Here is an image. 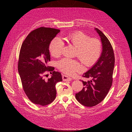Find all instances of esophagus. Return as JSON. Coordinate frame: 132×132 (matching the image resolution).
Wrapping results in <instances>:
<instances>
[{
  "instance_id": "1",
  "label": "esophagus",
  "mask_w": 132,
  "mask_h": 132,
  "mask_svg": "<svg viewBox=\"0 0 132 132\" xmlns=\"http://www.w3.org/2000/svg\"><path fill=\"white\" fill-rule=\"evenodd\" d=\"M62 80H63L64 81H71L72 80V79L70 77H68L67 75H62Z\"/></svg>"
}]
</instances>
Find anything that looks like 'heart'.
<instances>
[{
	"label": "heart",
	"instance_id": "heart-1",
	"mask_svg": "<svg viewBox=\"0 0 132 132\" xmlns=\"http://www.w3.org/2000/svg\"><path fill=\"white\" fill-rule=\"evenodd\" d=\"M62 39L77 47L75 54L85 65L90 66L98 59L102 51V44L98 39L89 38L87 34L80 31L73 32ZM63 46V43L59 38H53L49 45V50L52 56H60ZM57 67L60 71L71 75L80 71L82 66L77 60L64 58L58 61Z\"/></svg>",
	"mask_w": 132,
	"mask_h": 132
}]
</instances>
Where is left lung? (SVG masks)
<instances>
[{"instance_id":"1","label":"left lung","mask_w":132,"mask_h":132,"mask_svg":"<svg viewBox=\"0 0 132 132\" xmlns=\"http://www.w3.org/2000/svg\"><path fill=\"white\" fill-rule=\"evenodd\" d=\"M95 29L101 37L102 52L96 63L83 75L91 80H82L84 87L75 94L78 101L87 107L97 105L105 98L112 86L114 66V52L109 40L100 30Z\"/></svg>"}]
</instances>
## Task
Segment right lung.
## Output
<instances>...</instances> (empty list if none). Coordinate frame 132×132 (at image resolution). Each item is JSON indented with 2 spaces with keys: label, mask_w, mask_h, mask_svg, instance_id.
<instances>
[{
  "label": "right lung",
  "mask_w": 132,
  "mask_h": 132,
  "mask_svg": "<svg viewBox=\"0 0 132 132\" xmlns=\"http://www.w3.org/2000/svg\"><path fill=\"white\" fill-rule=\"evenodd\" d=\"M60 31L51 28H38L28 34L21 47L18 72L25 94L35 104L45 106L52 103L56 97L55 85L62 80L60 72L47 66L50 61V43ZM46 71L52 74L46 80L44 78Z\"/></svg>",
  "instance_id": "add662e5"
}]
</instances>
